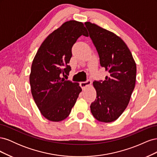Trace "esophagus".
Returning <instances> with one entry per match:
<instances>
[{"instance_id":"obj_1","label":"esophagus","mask_w":157,"mask_h":157,"mask_svg":"<svg viewBox=\"0 0 157 157\" xmlns=\"http://www.w3.org/2000/svg\"><path fill=\"white\" fill-rule=\"evenodd\" d=\"M91 84H92L91 80L88 79V80H86V81L80 82V86H81V88H82V89H84L85 88L87 87L88 86H90V85Z\"/></svg>"}]
</instances>
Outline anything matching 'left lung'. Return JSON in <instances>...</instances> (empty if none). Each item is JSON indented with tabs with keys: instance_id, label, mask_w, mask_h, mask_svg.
Returning a JSON list of instances; mask_svg holds the SVG:
<instances>
[{
	"instance_id": "obj_1",
	"label": "left lung",
	"mask_w": 157,
	"mask_h": 157,
	"mask_svg": "<svg viewBox=\"0 0 157 157\" xmlns=\"http://www.w3.org/2000/svg\"><path fill=\"white\" fill-rule=\"evenodd\" d=\"M84 24L97 50L101 66L109 73L105 80L93 82L97 96L90 110L98 121L111 122L122 115L129 103L136 84V64L119 36L94 23Z\"/></svg>"
}]
</instances>
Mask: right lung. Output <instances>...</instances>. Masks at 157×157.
<instances>
[{"label": "right lung", "mask_w": 157, "mask_h": 157, "mask_svg": "<svg viewBox=\"0 0 157 157\" xmlns=\"http://www.w3.org/2000/svg\"><path fill=\"white\" fill-rule=\"evenodd\" d=\"M81 35L88 36L82 22L66 21L46 37L33 61L32 96L42 115L50 121L65 119L82 91L78 83L61 78L71 70V49Z\"/></svg>", "instance_id": "1"}]
</instances>
